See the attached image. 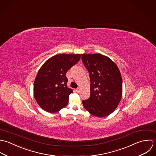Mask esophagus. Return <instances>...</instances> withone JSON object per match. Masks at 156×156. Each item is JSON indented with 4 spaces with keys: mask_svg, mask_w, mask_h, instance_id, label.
Segmentation results:
<instances>
[{
    "mask_svg": "<svg viewBox=\"0 0 156 156\" xmlns=\"http://www.w3.org/2000/svg\"><path fill=\"white\" fill-rule=\"evenodd\" d=\"M75 90H76V92L77 93H79V92H80V88H77Z\"/></svg>",
    "mask_w": 156,
    "mask_h": 156,
    "instance_id": "esophagus-1",
    "label": "esophagus"
}]
</instances>
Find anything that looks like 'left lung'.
Wrapping results in <instances>:
<instances>
[{
  "instance_id": "left-lung-1",
  "label": "left lung",
  "mask_w": 156,
  "mask_h": 156,
  "mask_svg": "<svg viewBox=\"0 0 156 156\" xmlns=\"http://www.w3.org/2000/svg\"><path fill=\"white\" fill-rule=\"evenodd\" d=\"M89 72L90 96L83 101L86 110L96 117H105L118 106L122 95L120 70L110 58L100 54H81Z\"/></svg>"
}]
</instances>
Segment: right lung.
<instances>
[{"mask_svg": "<svg viewBox=\"0 0 156 156\" xmlns=\"http://www.w3.org/2000/svg\"><path fill=\"white\" fill-rule=\"evenodd\" d=\"M80 58L81 54H58L42 65L34 83V98L42 109L55 113L67 105L73 90L67 86L66 73Z\"/></svg>", "mask_w": 156, "mask_h": 156, "instance_id": "right-lung-1", "label": "right lung"}]
</instances>
